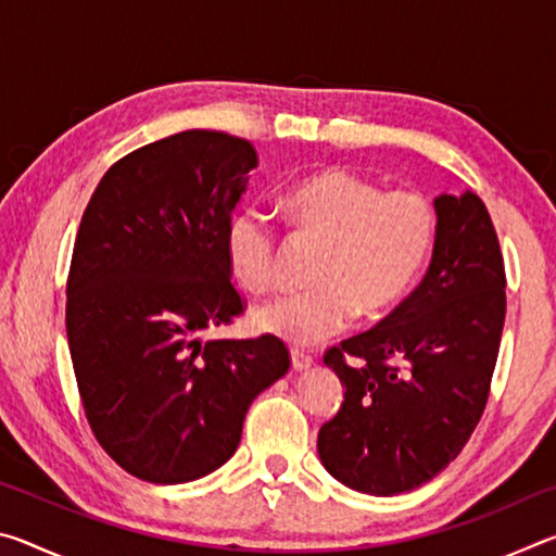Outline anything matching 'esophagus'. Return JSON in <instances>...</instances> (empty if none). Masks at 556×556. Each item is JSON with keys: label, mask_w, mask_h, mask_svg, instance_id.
Returning <instances> with one entry per match:
<instances>
[{"label": "esophagus", "mask_w": 556, "mask_h": 556, "mask_svg": "<svg viewBox=\"0 0 556 556\" xmlns=\"http://www.w3.org/2000/svg\"><path fill=\"white\" fill-rule=\"evenodd\" d=\"M291 365H294V370H308L314 365V355L299 351V348H291Z\"/></svg>", "instance_id": "34e87169"}]
</instances>
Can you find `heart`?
I'll return each instance as SVG.
<instances>
[{"instance_id": "heart-1", "label": "heart", "mask_w": 556, "mask_h": 556, "mask_svg": "<svg viewBox=\"0 0 556 556\" xmlns=\"http://www.w3.org/2000/svg\"><path fill=\"white\" fill-rule=\"evenodd\" d=\"M285 211L301 232L326 242L314 289L267 301L260 331L306 345L333 336L357 314L392 308L417 279L437 232V213L419 191H382L348 168H324L289 186ZM225 252L240 285L265 294L277 281L279 240L257 208H240L225 225Z\"/></svg>"}]
</instances>
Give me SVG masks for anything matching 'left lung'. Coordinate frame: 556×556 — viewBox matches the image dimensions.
Wrapping results in <instances>:
<instances>
[{"label":"left lung","mask_w":556,"mask_h":556,"mask_svg":"<svg viewBox=\"0 0 556 556\" xmlns=\"http://www.w3.org/2000/svg\"><path fill=\"white\" fill-rule=\"evenodd\" d=\"M421 285L370 331L328 348L343 404L318 431L336 481L370 495L425 485L481 421L505 324V265L485 203L441 193Z\"/></svg>","instance_id":"1"}]
</instances>
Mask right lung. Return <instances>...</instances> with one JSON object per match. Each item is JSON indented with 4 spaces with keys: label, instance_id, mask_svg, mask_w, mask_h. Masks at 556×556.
I'll return each mask as SVG.
<instances>
[{
    "label": "right lung",
    "instance_id": "obj_1",
    "mask_svg": "<svg viewBox=\"0 0 556 556\" xmlns=\"http://www.w3.org/2000/svg\"><path fill=\"white\" fill-rule=\"evenodd\" d=\"M257 162L248 139L178 131L112 164L83 213L65 287L75 380L100 446L142 481L220 468L289 370L271 333L203 341L244 312L225 225Z\"/></svg>",
    "mask_w": 556,
    "mask_h": 556
}]
</instances>
